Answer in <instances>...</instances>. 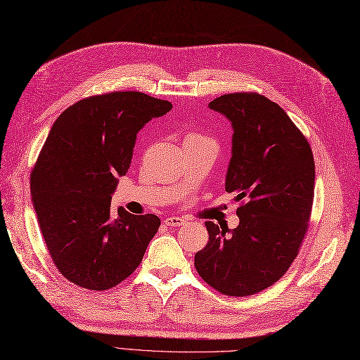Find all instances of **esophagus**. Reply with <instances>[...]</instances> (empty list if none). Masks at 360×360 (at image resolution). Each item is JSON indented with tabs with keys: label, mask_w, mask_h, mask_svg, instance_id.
<instances>
[{
	"label": "esophagus",
	"mask_w": 360,
	"mask_h": 360,
	"mask_svg": "<svg viewBox=\"0 0 360 360\" xmlns=\"http://www.w3.org/2000/svg\"><path fill=\"white\" fill-rule=\"evenodd\" d=\"M163 222H165L168 226H181V225H184V222H186V221H184L183 217L171 216V217H167V219L163 221Z\"/></svg>",
	"instance_id": "34e87169"
}]
</instances>
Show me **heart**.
<instances>
[{
  "mask_svg": "<svg viewBox=\"0 0 360 360\" xmlns=\"http://www.w3.org/2000/svg\"><path fill=\"white\" fill-rule=\"evenodd\" d=\"M186 138H198V136H197V135H192V134H191V135H188Z\"/></svg>",
  "mask_w": 360,
  "mask_h": 360,
  "instance_id": "obj_1",
  "label": "heart"
}]
</instances>
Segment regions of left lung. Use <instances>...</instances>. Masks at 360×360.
Here are the masks:
<instances>
[{
    "label": "left lung",
    "instance_id": "obj_1",
    "mask_svg": "<svg viewBox=\"0 0 360 360\" xmlns=\"http://www.w3.org/2000/svg\"><path fill=\"white\" fill-rule=\"evenodd\" d=\"M231 122L225 191L246 202L237 228L205 222L209 242L195 254L200 276L226 296H250L285 275L308 230L315 163L307 138L282 108L258 93L209 103Z\"/></svg>",
    "mask_w": 360,
    "mask_h": 360
}]
</instances>
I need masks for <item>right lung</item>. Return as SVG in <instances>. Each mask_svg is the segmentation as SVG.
<instances>
[{
  "label": "right lung",
  "instance_id": "1",
  "mask_svg": "<svg viewBox=\"0 0 360 360\" xmlns=\"http://www.w3.org/2000/svg\"><path fill=\"white\" fill-rule=\"evenodd\" d=\"M171 108L139 91H114L76 102L51 127L31 171V201L53 264L73 284L110 290L143 261L160 219L123 207L112 213L111 198L136 134Z\"/></svg>",
  "mask_w": 360,
  "mask_h": 360
}]
</instances>
